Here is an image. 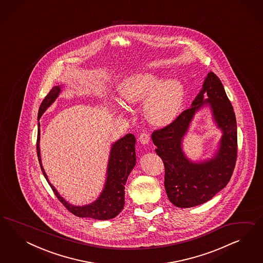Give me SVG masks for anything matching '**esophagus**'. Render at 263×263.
<instances>
[{
    "label": "esophagus",
    "instance_id": "obj_1",
    "mask_svg": "<svg viewBox=\"0 0 263 263\" xmlns=\"http://www.w3.org/2000/svg\"><path fill=\"white\" fill-rule=\"evenodd\" d=\"M139 141L140 143H143V144H147V143L151 142V137L147 134V133H142L140 137H139Z\"/></svg>",
    "mask_w": 263,
    "mask_h": 263
}]
</instances>
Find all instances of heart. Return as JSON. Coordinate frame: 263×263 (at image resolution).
Returning a JSON list of instances; mask_svg holds the SVG:
<instances>
[{
	"label": "heart",
	"instance_id": "obj_1",
	"mask_svg": "<svg viewBox=\"0 0 263 263\" xmlns=\"http://www.w3.org/2000/svg\"><path fill=\"white\" fill-rule=\"evenodd\" d=\"M119 93L123 102L143 103V115L149 123L166 126L178 117L185 100V89L177 78L164 77L153 72H140L122 80Z\"/></svg>",
	"mask_w": 263,
	"mask_h": 263
}]
</instances>
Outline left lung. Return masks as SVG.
<instances>
[{
  "instance_id": "8db88e82",
  "label": "left lung",
  "mask_w": 263,
  "mask_h": 263,
  "mask_svg": "<svg viewBox=\"0 0 263 263\" xmlns=\"http://www.w3.org/2000/svg\"><path fill=\"white\" fill-rule=\"evenodd\" d=\"M206 105L211 108L216 126L222 131V137L211 159L194 162L185 156L182 143L194 115ZM152 141L165 166L167 198L175 206H197L223 190L235 167L237 125L231 101L216 74L211 71L207 74L191 108L182 111L166 127L154 131Z\"/></svg>"
}]
</instances>
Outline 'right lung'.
Wrapping results in <instances>:
<instances>
[{"instance_id": "add662e5", "label": "right lung", "mask_w": 263, "mask_h": 263, "mask_svg": "<svg viewBox=\"0 0 263 263\" xmlns=\"http://www.w3.org/2000/svg\"><path fill=\"white\" fill-rule=\"evenodd\" d=\"M63 86H55L50 90V92L45 96L44 100L41 102L37 120L40 121L41 116L44 111L55 102L59 95L62 91ZM40 123L39 122V132H37V142H36V152L40 161V167L42 174L46 178L48 183L51 186L52 190L55 193L57 198L67 208L69 212L81 218H91L96 220H109L119 215L124 207L125 199V184L128 176L136 165L135 144L136 138L133 134H127L120 140L111 144V152L107 166L106 180L104 188L100 193L99 197L91 203L86 205H73L67 202L59 194L56 188L50 183L47 175L42 167L41 157H40Z\"/></svg>"}]
</instances>
